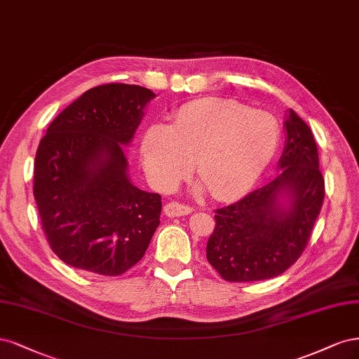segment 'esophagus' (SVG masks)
Listing matches in <instances>:
<instances>
[{
    "label": "esophagus",
    "instance_id": "obj_1",
    "mask_svg": "<svg viewBox=\"0 0 359 359\" xmlns=\"http://www.w3.org/2000/svg\"><path fill=\"white\" fill-rule=\"evenodd\" d=\"M194 209L191 205H187V204H182V203H168L165 204L164 207V213L168 216V217H177V216H184V215H189L192 213Z\"/></svg>",
    "mask_w": 359,
    "mask_h": 359
}]
</instances>
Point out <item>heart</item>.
<instances>
[{
	"label": "heart",
	"instance_id": "obj_1",
	"mask_svg": "<svg viewBox=\"0 0 359 359\" xmlns=\"http://www.w3.org/2000/svg\"><path fill=\"white\" fill-rule=\"evenodd\" d=\"M280 126L269 111L234 100L205 98L184 104L171 126L154 125L142 142L146 172L161 189L196 175L217 200L248 191L273 161Z\"/></svg>",
	"mask_w": 359,
	"mask_h": 359
}]
</instances>
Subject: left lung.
I'll list each match as a JSON object with an SVG mask.
<instances>
[{"mask_svg":"<svg viewBox=\"0 0 359 359\" xmlns=\"http://www.w3.org/2000/svg\"><path fill=\"white\" fill-rule=\"evenodd\" d=\"M285 128L279 176L215 210L207 261L228 282H257L285 273L302 257L320 213L325 182L313 134L294 110L287 111Z\"/></svg>","mask_w":359,"mask_h":359,"instance_id":"8db88e82","label":"left lung"}]
</instances>
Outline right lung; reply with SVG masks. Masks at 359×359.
<instances>
[{
  "mask_svg": "<svg viewBox=\"0 0 359 359\" xmlns=\"http://www.w3.org/2000/svg\"><path fill=\"white\" fill-rule=\"evenodd\" d=\"M152 98L137 85L92 88L41 138L34 198L50 249L74 269L125 273L143 258L159 225L161 195L134 187L123 152Z\"/></svg>",
  "mask_w": 359,
  "mask_h": 359,
  "instance_id": "1",
  "label": "right lung"
}]
</instances>
